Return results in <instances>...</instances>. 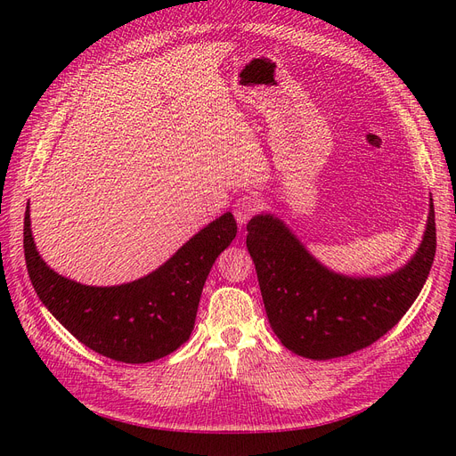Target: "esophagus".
I'll list each match as a JSON object with an SVG mask.
<instances>
[{"instance_id": "obj_1", "label": "esophagus", "mask_w": 456, "mask_h": 456, "mask_svg": "<svg viewBox=\"0 0 456 456\" xmlns=\"http://www.w3.org/2000/svg\"><path fill=\"white\" fill-rule=\"evenodd\" d=\"M260 211V201L253 196H241L233 205V215H236L240 224H247Z\"/></svg>"}]
</instances>
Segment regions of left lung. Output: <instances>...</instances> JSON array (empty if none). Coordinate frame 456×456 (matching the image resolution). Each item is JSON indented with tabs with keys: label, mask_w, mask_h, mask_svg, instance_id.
Segmentation results:
<instances>
[{
	"label": "left lung",
	"mask_w": 456,
	"mask_h": 456,
	"mask_svg": "<svg viewBox=\"0 0 456 456\" xmlns=\"http://www.w3.org/2000/svg\"><path fill=\"white\" fill-rule=\"evenodd\" d=\"M247 249L270 327L283 346L310 360H333L384 337L419 297L436 255L434 205L417 255L384 278L329 272L270 215L249 220Z\"/></svg>",
	"instance_id": "left-lung-1"
}]
</instances>
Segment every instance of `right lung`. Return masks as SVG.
<instances>
[{"instance_id":"right-lung-1","label":"right lung","mask_w":456,"mask_h":456,"mask_svg":"<svg viewBox=\"0 0 456 456\" xmlns=\"http://www.w3.org/2000/svg\"><path fill=\"white\" fill-rule=\"evenodd\" d=\"M236 233V218L224 213L146 278L89 287L62 278L41 260L26 209L24 258L39 300L81 344L114 362L148 363L190 338L207 275Z\"/></svg>"}]
</instances>
